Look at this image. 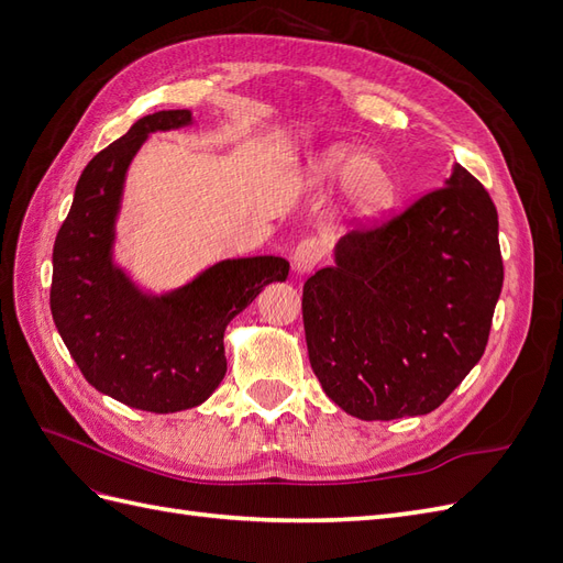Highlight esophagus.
Segmentation results:
<instances>
[{"label": "esophagus", "instance_id": "1", "mask_svg": "<svg viewBox=\"0 0 563 563\" xmlns=\"http://www.w3.org/2000/svg\"><path fill=\"white\" fill-rule=\"evenodd\" d=\"M323 258V246L317 236H305L294 251V267L300 275H308Z\"/></svg>", "mask_w": 563, "mask_h": 563}]
</instances>
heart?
<instances>
[{
  "label": "heart",
  "instance_id": "obj_1",
  "mask_svg": "<svg viewBox=\"0 0 563 563\" xmlns=\"http://www.w3.org/2000/svg\"><path fill=\"white\" fill-rule=\"evenodd\" d=\"M312 180L345 183L354 211L366 218L385 213L397 195L389 168L347 143H335L321 152L312 164Z\"/></svg>",
  "mask_w": 563,
  "mask_h": 563
}]
</instances>
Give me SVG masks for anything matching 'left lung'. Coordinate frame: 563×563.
<instances>
[{"instance_id":"8db88e82","label":"left lung","mask_w":563,"mask_h":563,"mask_svg":"<svg viewBox=\"0 0 563 563\" xmlns=\"http://www.w3.org/2000/svg\"><path fill=\"white\" fill-rule=\"evenodd\" d=\"M500 288L496 203L455 164L406 211L347 232L305 282L314 376L354 418L430 413L482 360Z\"/></svg>"}]
</instances>
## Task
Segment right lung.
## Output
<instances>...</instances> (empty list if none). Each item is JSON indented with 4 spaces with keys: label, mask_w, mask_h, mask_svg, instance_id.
<instances>
[{
    "label": "right lung",
    "mask_w": 563,
    "mask_h": 563,
    "mask_svg": "<svg viewBox=\"0 0 563 563\" xmlns=\"http://www.w3.org/2000/svg\"><path fill=\"white\" fill-rule=\"evenodd\" d=\"M192 124L190 110L139 119L84 168L54 244L51 314L65 347L98 391L150 413L207 401L225 378L228 323L272 282L277 255L220 261L172 294L147 296L112 263L124 178L147 133Z\"/></svg>",
    "instance_id": "add662e5"
}]
</instances>
